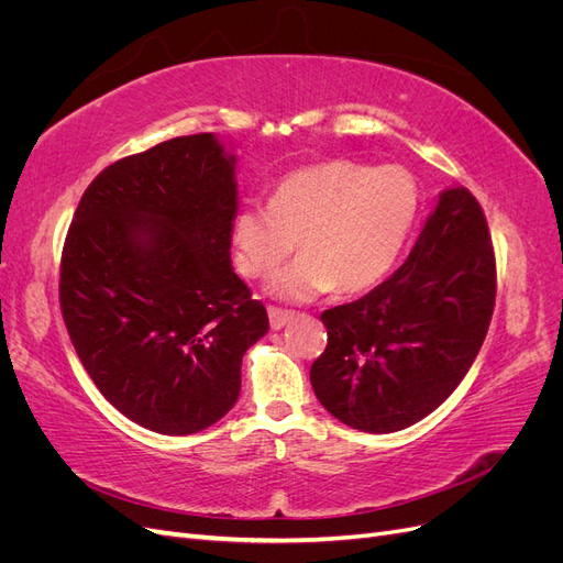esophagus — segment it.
<instances>
[{
    "instance_id": "esophagus-1",
    "label": "esophagus",
    "mask_w": 563,
    "mask_h": 563,
    "mask_svg": "<svg viewBox=\"0 0 563 563\" xmlns=\"http://www.w3.org/2000/svg\"><path fill=\"white\" fill-rule=\"evenodd\" d=\"M267 314H269V327L275 329V331L284 329L286 323L294 319V312H291V310H282V308H275V305H269V308H267Z\"/></svg>"
}]
</instances>
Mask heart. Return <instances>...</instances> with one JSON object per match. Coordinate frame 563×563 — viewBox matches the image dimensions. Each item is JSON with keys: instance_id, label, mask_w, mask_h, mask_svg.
Wrapping results in <instances>:
<instances>
[{"instance_id": "heart-1", "label": "heart", "mask_w": 563, "mask_h": 563, "mask_svg": "<svg viewBox=\"0 0 563 563\" xmlns=\"http://www.w3.org/2000/svg\"><path fill=\"white\" fill-rule=\"evenodd\" d=\"M418 209V183L401 166L350 159L300 166L275 185L269 203L249 201L236 211V267L244 277H265L298 240L302 255L275 272L272 294L294 302L331 288L360 294L397 261Z\"/></svg>"}]
</instances>
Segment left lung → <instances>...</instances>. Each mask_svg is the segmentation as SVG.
<instances>
[{
  "label": "left lung",
  "instance_id": "8db88e82",
  "mask_svg": "<svg viewBox=\"0 0 563 563\" xmlns=\"http://www.w3.org/2000/svg\"><path fill=\"white\" fill-rule=\"evenodd\" d=\"M496 308V253L467 187L439 197L406 263L364 298L321 312L314 395L354 430L408 428L465 378Z\"/></svg>",
  "mask_w": 563,
  "mask_h": 563
}]
</instances>
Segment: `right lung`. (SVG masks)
Masks as SVG:
<instances>
[{"instance_id":"obj_1","label":"right lung","mask_w":563,"mask_h":563,"mask_svg":"<svg viewBox=\"0 0 563 563\" xmlns=\"http://www.w3.org/2000/svg\"><path fill=\"white\" fill-rule=\"evenodd\" d=\"M234 157L213 133L110 164L81 195L58 298L79 362L117 411L159 434L218 422L267 312L230 265Z\"/></svg>"}]
</instances>
